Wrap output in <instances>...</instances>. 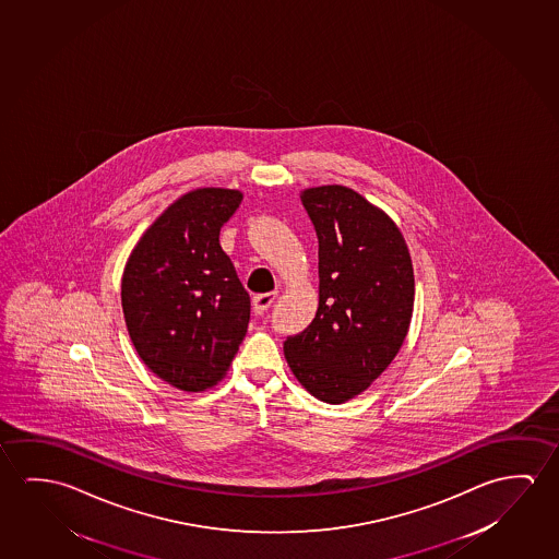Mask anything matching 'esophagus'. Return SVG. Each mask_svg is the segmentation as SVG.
<instances>
[{"mask_svg": "<svg viewBox=\"0 0 559 559\" xmlns=\"http://www.w3.org/2000/svg\"><path fill=\"white\" fill-rule=\"evenodd\" d=\"M276 296H278L276 293H265L253 296V311H255V313H263V311L269 310L271 304L276 300Z\"/></svg>", "mask_w": 559, "mask_h": 559, "instance_id": "34e87169", "label": "esophagus"}]
</instances>
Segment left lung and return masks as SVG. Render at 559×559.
Returning <instances> with one entry per match:
<instances>
[{"instance_id":"left-lung-1","label":"left lung","mask_w":559,"mask_h":559,"mask_svg":"<svg viewBox=\"0 0 559 559\" xmlns=\"http://www.w3.org/2000/svg\"><path fill=\"white\" fill-rule=\"evenodd\" d=\"M319 240V306L284 358L319 401L366 391L395 360L414 310L413 259L391 216L346 186L304 189Z\"/></svg>"}]
</instances>
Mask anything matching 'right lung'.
Wrapping results in <instances>:
<instances>
[{
    "label": "right lung",
    "instance_id": "obj_1",
    "mask_svg": "<svg viewBox=\"0 0 559 559\" xmlns=\"http://www.w3.org/2000/svg\"><path fill=\"white\" fill-rule=\"evenodd\" d=\"M241 191L199 188L139 238L121 276L129 338L146 368L186 393L226 376L249 323V294L221 248Z\"/></svg>",
    "mask_w": 559,
    "mask_h": 559
}]
</instances>
